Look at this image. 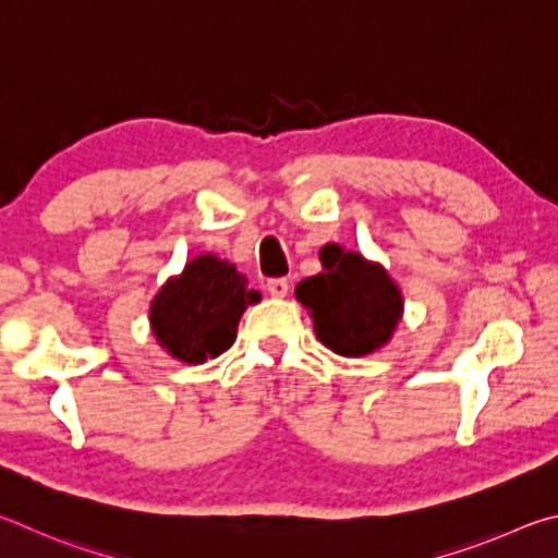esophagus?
<instances>
[{
  "label": "esophagus",
  "mask_w": 558,
  "mask_h": 558,
  "mask_svg": "<svg viewBox=\"0 0 558 558\" xmlns=\"http://www.w3.org/2000/svg\"><path fill=\"white\" fill-rule=\"evenodd\" d=\"M267 291L274 299H284L289 294V279L279 277V279H269L267 281Z\"/></svg>",
  "instance_id": "obj_1"
}]
</instances>
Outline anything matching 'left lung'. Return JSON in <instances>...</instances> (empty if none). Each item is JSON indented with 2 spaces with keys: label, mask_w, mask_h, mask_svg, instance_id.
<instances>
[{
  "label": "left lung",
  "mask_w": 558,
  "mask_h": 558,
  "mask_svg": "<svg viewBox=\"0 0 558 558\" xmlns=\"http://www.w3.org/2000/svg\"><path fill=\"white\" fill-rule=\"evenodd\" d=\"M318 257L324 271L301 281L296 299L314 318L320 343L345 357L387 345L404 311L402 291L387 269L333 242Z\"/></svg>",
  "instance_id": "obj_1"
}]
</instances>
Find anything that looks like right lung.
<instances>
[{"label": "right lung", "instance_id": "right-lung-1", "mask_svg": "<svg viewBox=\"0 0 558 558\" xmlns=\"http://www.w3.org/2000/svg\"><path fill=\"white\" fill-rule=\"evenodd\" d=\"M259 299V291L247 287V277L234 264L201 254L154 296L151 330L166 353L201 365L234 343L244 308Z\"/></svg>", "mask_w": 558, "mask_h": 558}]
</instances>
